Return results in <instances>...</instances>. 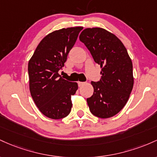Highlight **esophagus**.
I'll list each match as a JSON object with an SVG mask.
<instances>
[{
  "label": "esophagus",
  "mask_w": 157,
  "mask_h": 157,
  "mask_svg": "<svg viewBox=\"0 0 157 157\" xmlns=\"http://www.w3.org/2000/svg\"><path fill=\"white\" fill-rule=\"evenodd\" d=\"M78 86H79V87H82V86H83L84 84H85V82H78Z\"/></svg>",
  "instance_id": "34e87169"
}]
</instances>
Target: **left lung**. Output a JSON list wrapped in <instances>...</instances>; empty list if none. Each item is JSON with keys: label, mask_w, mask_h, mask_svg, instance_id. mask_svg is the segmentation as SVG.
<instances>
[{"label": "left lung", "mask_w": 157, "mask_h": 157, "mask_svg": "<svg viewBox=\"0 0 157 157\" xmlns=\"http://www.w3.org/2000/svg\"><path fill=\"white\" fill-rule=\"evenodd\" d=\"M79 40L101 69V80L91 82L94 91L87 99L90 110L102 119L113 117L126 105L133 89L131 58L120 39L103 28L84 29Z\"/></svg>", "instance_id": "8db88e82"}]
</instances>
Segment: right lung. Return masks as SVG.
<instances>
[{"mask_svg":"<svg viewBox=\"0 0 157 157\" xmlns=\"http://www.w3.org/2000/svg\"><path fill=\"white\" fill-rule=\"evenodd\" d=\"M82 26L62 28L43 38L28 63L29 91L38 110L45 117L60 119L69 115L71 97L78 84L59 74L64 67Z\"/></svg>","mask_w":157,"mask_h":157,"instance_id":"right-lung-1","label":"right lung"}]
</instances>
